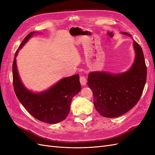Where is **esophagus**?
Here are the masks:
<instances>
[{"label":"esophagus","mask_w":155,"mask_h":155,"mask_svg":"<svg viewBox=\"0 0 155 155\" xmlns=\"http://www.w3.org/2000/svg\"><path fill=\"white\" fill-rule=\"evenodd\" d=\"M87 79L84 76H81L80 77V83L82 85H85L87 83Z\"/></svg>","instance_id":"obj_1"}]
</instances>
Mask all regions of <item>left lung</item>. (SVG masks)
Wrapping results in <instances>:
<instances>
[{
    "label": "left lung",
    "instance_id": "1",
    "mask_svg": "<svg viewBox=\"0 0 155 155\" xmlns=\"http://www.w3.org/2000/svg\"><path fill=\"white\" fill-rule=\"evenodd\" d=\"M125 35H131L122 32ZM134 61L125 72L113 74L105 72L89 73L87 85L94 96L96 110L106 118H116L135 106L142 96L147 79V67L143 50L133 41Z\"/></svg>",
    "mask_w": 155,
    "mask_h": 155
}]
</instances>
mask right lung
Wrapping results in <instances>:
<instances>
[{
	"instance_id": "obj_1",
	"label": "right lung",
	"mask_w": 155,
	"mask_h": 155,
	"mask_svg": "<svg viewBox=\"0 0 155 155\" xmlns=\"http://www.w3.org/2000/svg\"><path fill=\"white\" fill-rule=\"evenodd\" d=\"M35 32L30 33L16 51L13 62V85L15 94L26 110L43 122L54 124L64 120L68 115L72 97L81 91L78 74L64 78L49 89L39 93L32 92L23 85L16 64L20 49Z\"/></svg>"
}]
</instances>
